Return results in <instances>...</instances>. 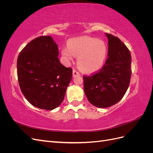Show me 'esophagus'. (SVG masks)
Returning <instances> with one entry per match:
<instances>
[{
	"instance_id": "1",
	"label": "esophagus",
	"mask_w": 153,
	"mask_h": 153,
	"mask_svg": "<svg viewBox=\"0 0 153 153\" xmlns=\"http://www.w3.org/2000/svg\"><path fill=\"white\" fill-rule=\"evenodd\" d=\"M73 75L74 76H75L80 75V73H79V72H78L77 70H76V69H73Z\"/></svg>"
}]
</instances>
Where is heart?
Segmentation results:
<instances>
[{"instance_id": "heart-1", "label": "heart", "mask_w": 153, "mask_h": 153, "mask_svg": "<svg viewBox=\"0 0 153 153\" xmlns=\"http://www.w3.org/2000/svg\"><path fill=\"white\" fill-rule=\"evenodd\" d=\"M66 61L79 56L78 65L83 71L94 73L103 66L107 55V47L104 41L90 36H82L69 41L68 47L62 50Z\"/></svg>"}]
</instances>
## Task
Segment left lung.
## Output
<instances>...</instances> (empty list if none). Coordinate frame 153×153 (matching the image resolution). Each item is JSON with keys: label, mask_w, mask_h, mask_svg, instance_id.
Instances as JSON below:
<instances>
[{"label": "left lung", "mask_w": 153, "mask_h": 153, "mask_svg": "<svg viewBox=\"0 0 153 153\" xmlns=\"http://www.w3.org/2000/svg\"><path fill=\"white\" fill-rule=\"evenodd\" d=\"M105 34L108 39V57L105 64L98 72L83 76L87 98L98 108L118 103L126 93L131 75L129 50L117 37Z\"/></svg>", "instance_id": "left-lung-1"}]
</instances>
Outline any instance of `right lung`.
Returning <instances> with one entry per match:
<instances>
[{"label": "right lung", "instance_id": "right-lung-1", "mask_svg": "<svg viewBox=\"0 0 153 153\" xmlns=\"http://www.w3.org/2000/svg\"><path fill=\"white\" fill-rule=\"evenodd\" d=\"M58 50L52 37L40 36L27 44L18 57L20 89L36 107L52 110L58 107L64 98L73 69L60 62Z\"/></svg>", "mask_w": 153, "mask_h": 153}]
</instances>
